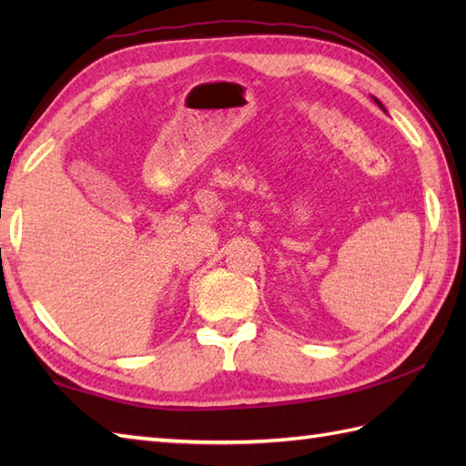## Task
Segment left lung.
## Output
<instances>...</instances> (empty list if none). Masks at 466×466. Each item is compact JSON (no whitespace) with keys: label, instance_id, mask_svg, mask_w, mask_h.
I'll return each instance as SVG.
<instances>
[{"label":"left lung","instance_id":"left-lung-1","mask_svg":"<svg viewBox=\"0 0 466 466\" xmlns=\"http://www.w3.org/2000/svg\"><path fill=\"white\" fill-rule=\"evenodd\" d=\"M374 102H376V104H379V106H380V107H382V110H384V106H382V104H380V102H379V100H376V97H374ZM384 112H386V110H384Z\"/></svg>","mask_w":466,"mask_h":466}]
</instances>
